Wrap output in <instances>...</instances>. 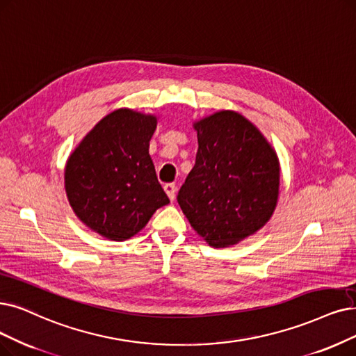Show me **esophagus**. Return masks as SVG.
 <instances>
[{
    "instance_id": "esophagus-1",
    "label": "esophagus",
    "mask_w": 356,
    "mask_h": 356,
    "mask_svg": "<svg viewBox=\"0 0 356 356\" xmlns=\"http://www.w3.org/2000/svg\"><path fill=\"white\" fill-rule=\"evenodd\" d=\"M163 190H165V193L168 194V197L170 198V200H174L175 193H177V186H175V184H172V182L166 184V186L163 187Z\"/></svg>"
}]
</instances>
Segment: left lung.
<instances>
[{"instance_id":"8db88e82","label":"left lung","mask_w":356,"mask_h":356,"mask_svg":"<svg viewBox=\"0 0 356 356\" xmlns=\"http://www.w3.org/2000/svg\"><path fill=\"white\" fill-rule=\"evenodd\" d=\"M193 127L195 165L178 204L210 247L235 245L273 215L280 184L277 154L257 127L235 111H219Z\"/></svg>"}]
</instances>
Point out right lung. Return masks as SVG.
Returning a JSON list of instances; mask_svg holds the SVG:
<instances>
[{"label": "right lung", "mask_w": 356, "mask_h": 356, "mask_svg": "<svg viewBox=\"0 0 356 356\" xmlns=\"http://www.w3.org/2000/svg\"><path fill=\"white\" fill-rule=\"evenodd\" d=\"M156 125L154 115L117 109L70 154L64 172L70 206L99 235L129 239L169 203L149 154Z\"/></svg>", "instance_id": "right-lung-1"}]
</instances>
